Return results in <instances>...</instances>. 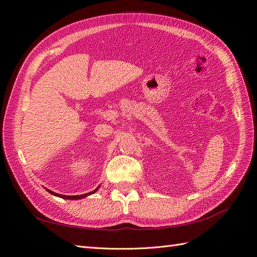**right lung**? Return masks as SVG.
<instances>
[{
    "label": "right lung",
    "mask_w": 257,
    "mask_h": 257,
    "mask_svg": "<svg viewBox=\"0 0 257 257\" xmlns=\"http://www.w3.org/2000/svg\"><path fill=\"white\" fill-rule=\"evenodd\" d=\"M98 188H99V186H98ZM98 188H96L94 191L89 192V193H87V194H82V195H75V196H66V195H61V194L54 193V192H52V191H50V190H48V189H46V190H47V191H48L50 194H52V195H54V196H58V197L64 198V199H74V200H76V199H81V198L87 197V196L91 195V194H94V193H95V192L98 190Z\"/></svg>",
    "instance_id": "1"
}]
</instances>
